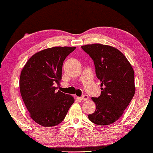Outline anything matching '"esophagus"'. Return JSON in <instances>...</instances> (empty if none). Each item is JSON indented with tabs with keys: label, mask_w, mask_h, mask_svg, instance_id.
<instances>
[{
	"label": "esophagus",
	"mask_w": 153,
	"mask_h": 153,
	"mask_svg": "<svg viewBox=\"0 0 153 153\" xmlns=\"http://www.w3.org/2000/svg\"><path fill=\"white\" fill-rule=\"evenodd\" d=\"M81 98L83 100L86 101V100H88V96H87V95H84V96H81Z\"/></svg>",
	"instance_id": "34e87169"
}]
</instances>
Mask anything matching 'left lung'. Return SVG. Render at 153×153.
Listing matches in <instances>:
<instances>
[{
  "instance_id": "8db88e82",
  "label": "left lung",
  "mask_w": 153,
  "mask_h": 153,
  "mask_svg": "<svg viewBox=\"0 0 153 153\" xmlns=\"http://www.w3.org/2000/svg\"><path fill=\"white\" fill-rule=\"evenodd\" d=\"M81 48L94 60L96 76L102 82L100 96L91 98L96 111L88 117L99 126L110 125L121 117L134 96V69L116 48L100 43Z\"/></svg>"
}]
</instances>
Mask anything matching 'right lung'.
<instances>
[{
  "label": "right lung",
  "mask_w": 153,
  "mask_h": 153,
  "mask_svg": "<svg viewBox=\"0 0 153 153\" xmlns=\"http://www.w3.org/2000/svg\"><path fill=\"white\" fill-rule=\"evenodd\" d=\"M76 47H53L33 55L21 72L19 90L31 118L43 126H54L64 120L74 102L71 95L57 91L63 62Z\"/></svg>",
  "instance_id": "add662e5"
}]
</instances>
